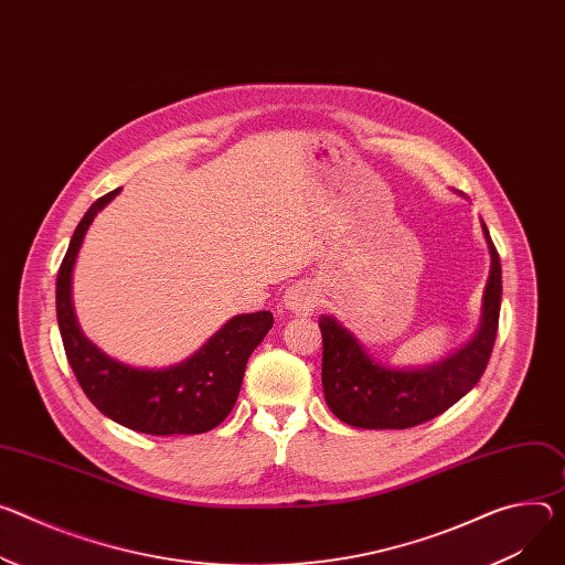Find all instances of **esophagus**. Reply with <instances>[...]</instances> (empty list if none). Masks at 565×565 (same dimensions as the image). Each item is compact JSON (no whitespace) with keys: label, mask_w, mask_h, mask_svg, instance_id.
Masks as SVG:
<instances>
[{"label":"esophagus","mask_w":565,"mask_h":565,"mask_svg":"<svg viewBox=\"0 0 565 565\" xmlns=\"http://www.w3.org/2000/svg\"><path fill=\"white\" fill-rule=\"evenodd\" d=\"M284 303H286V309L290 313H295V316H301V318L311 316L318 309V303H320V295H318L316 284H311V281H297L295 286H290L286 290Z\"/></svg>","instance_id":"obj_1"}]
</instances>
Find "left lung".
<instances>
[{
	"mask_svg": "<svg viewBox=\"0 0 565 565\" xmlns=\"http://www.w3.org/2000/svg\"><path fill=\"white\" fill-rule=\"evenodd\" d=\"M482 230L491 252L482 324L476 338L446 361L426 370H390L374 363L335 318H320L322 387L340 422L372 430L413 428L439 417L478 385L495 344L502 299L500 256L484 223Z\"/></svg>",
	"mask_w": 565,
	"mask_h": 565,
	"instance_id": "obj_1",
	"label": "left lung"
}]
</instances>
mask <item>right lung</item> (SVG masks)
I'll use <instances>...</instances> for the list:
<instances>
[{
	"label": "right lung",
	"mask_w": 565,
	"mask_h": 565,
	"mask_svg": "<svg viewBox=\"0 0 565 565\" xmlns=\"http://www.w3.org/2000/svg\"><path fill=\"white\" fill-rule=\"evenodd\" d=\"M100 195L81 218L56 279V316L72 372L85 396L113 422L146 435H198L216 428L238 398L249 353L270 331V311L232 318L189 361L169 370H137L113 361L78 329L72 270L94 216L119 193Z\"/></svg>",
	"instance_id": "1"
}]
</instances>
